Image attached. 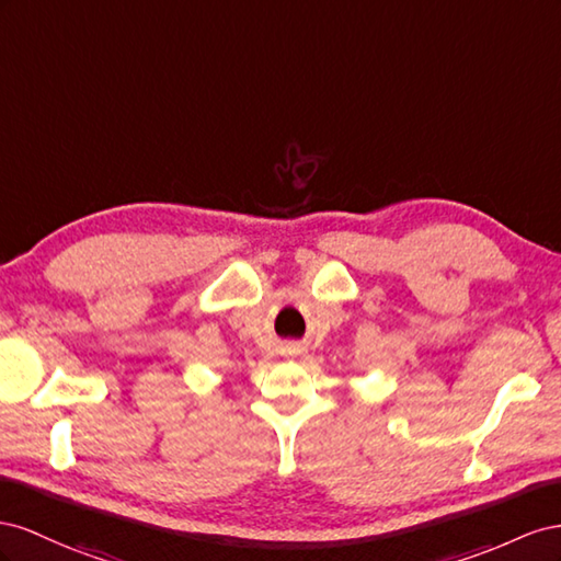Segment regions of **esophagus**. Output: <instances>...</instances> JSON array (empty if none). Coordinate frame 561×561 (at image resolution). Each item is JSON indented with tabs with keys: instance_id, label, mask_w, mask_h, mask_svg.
I'll return each mask as SVG.
<instances>
[{
	"instance_id": "34e87169",
	"label": "esophagus",
	"mask_w": 561,
	"mask_h": 561,
	"mask_svg": "<svg viewBox=\"0 0 561 561\" xmlns=\"http://www.w3.org/2000/svg\"><path fill=\"white\" fill-rule=\"evenodd\" d=\"M282 352L286 357H296V355H300V347L298 345H286Z\"/></svg>"
}]
</instances>
